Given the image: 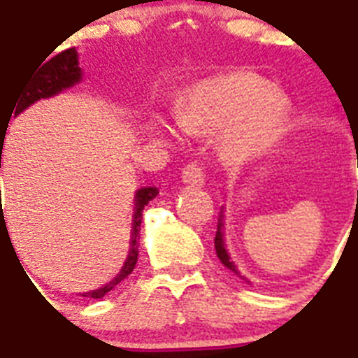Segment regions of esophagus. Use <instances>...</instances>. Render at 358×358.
<instances>
[{
    "label": "esophagus",
    "mask_w": 358,
    "mask_h": 358,
    "mask_svg": "<svg viewBox=\"0 0 358 358\" xmlns=\"http://www.w3.org/2000/svg\"><path fill=\"white\" fill-rule=\"evenodd\" d=\"M182 182L192 185V187H203L205 173L201 171V168H199V166L188 164L187 168L182 170Z\"/></svg>",
    "instance_id": "1"
}]
</instances>
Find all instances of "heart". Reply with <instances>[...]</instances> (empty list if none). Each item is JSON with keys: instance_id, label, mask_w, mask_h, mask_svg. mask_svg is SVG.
Here are the masks:
<instances>
[{"instance_id": "obj_1", "label": "heart", "mask_w": 358, "mask_h": 358, "mask_svg": "<svg viewBox=\"0 0 358 358\" xmlns=\"http://www.w3.org/2000/svg\"><path fill=\"white\" fill-rule=\"evenodd\" d=\"M287 119L289 101L268 80L252 71H229L192 85L176 119L159 113L153 132L160 140H176L177 123L190 132L224 130V155L235 162H248L274 148Z\"/></svg>"}]
</instances>
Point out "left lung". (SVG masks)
<instances>
[{"mask_svg": "<svg viewBox=\"0 0 358 358\" xmlns=\"http://www.w3.org/2000/svg\"><path fill=\"white\" fill-rule=\"evenodd\" d=\"M224 222H226V215H224V207L220 209V213H218V224H217V235H215V250H217V256L218 259L222 262L224 267H228L231 273H235L237 276H241V278L245 280L246 284H250V280L246 278V276H243V274L239 273V268H237V265H235V262L231 259V256H229L228 248H226V231H224Z\"/></svg>", "mask_w": 358, "mask_h": 358, "instance_id": "1", "label": "left lung"}]
</instances>
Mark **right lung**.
Returning <instances> with one entry per match:
<instances>
[{"label": "right lung", "instance_id": "add662e5", "mask_svg": "<svg viewBox=\"0 0 358 358\" xmlns=\"http://www.w3.org/2000/svg\"><path fill=\"white\" fill-rule=\"evenodd\" d=\"M78 65V50L69 48L65 50V52H61V54L54 55V57L50 61H46L43 66H38V71H33V74L26 80V84L22 87L20 95L16 99V104L15 108H13L15 115H20L24 110L33 106V104L37 101H41V99H52V96L59 95L63 91L71 90V87H74L76 84H80V82H82V74L84 73H82V69H80ZM13 112H10V115H13ZM10 115L7 117V121H0L1 149H3L5 132H7V127H9ZM157 194H159V188L157 187H141L136 190L134 213H132V229H130V248L129 256H127V259H124L123 263V267H121V271L115 274V278L110 280L108 284L101 285L99 289L80 293L82 297L102 299L108 292H112L115 285L121 284V282L132 273V268L136 267V262H138V237H140L141 213H143V207H145ZM1 224H5L3 217L0 218V226Z\"/></svg>", "mask_w": 358, "mask_h": 358}]
</instances>
